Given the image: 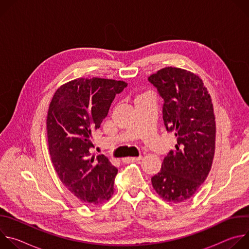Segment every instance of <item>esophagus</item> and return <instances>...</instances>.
I'll return each instance as SVG.
<instances>
[{"label": "esophagus", "mask_w": 249, "mask_h": 249, "mask_svg": "<svg viewBox=\"0 0 249 249\" xmlns=\"http://www.w3.org/2000/svg\"><path fill=\"white\" fill-rule=\"evenodd\" d=\"M142 160V157H137V158H124L122 159V161L124 163H130V162H136L140 161Z\"/></svg>", "instance_id": "34e87169"}]
</instances>
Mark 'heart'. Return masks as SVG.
<instances>
[{
	"label": "heart",
	"instance_id": "1",
	"mask_svg": "<svg viewBox=\"0 0 249 249\" xmlns=\"http://www.w3.org/2000/svg\"><path fill=\"white\" fill-rule=\"evenodd\" d=\"M149 93H142V94H139L137 97H136V99L135 100H138V99H140V98H142V97H144V96H146V95H148Z\"/></svg>",
	"mask_w": 249,
	"mask_h": 249
}]
</instances>
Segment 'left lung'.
I'll use <instances>...</instances> for the list:
<instances>
[{
	"instance_id": "8db88e82",
	"label": "left lung",
	"mask_w": 249,
	"mask_h": 249,
	"mask_svg": "<svg viewBox=\"0 0 249 249\" xmlns=\"http://www.w3.org/2000/svg\"><path fill=\"white\" fill-rule=\"evenodd\" d=\"M148 80L163 99L166 131L174 132L177 138L175 150L164 157L152 184L163 200L181 203L205 181L214 159L216 123L212 99L202 80L183 69L166 67Z\"/></svg>"
}]
</instances>
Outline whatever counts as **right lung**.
<instances>
[{
	"label": "right lung",
	"instance_id": "add662e5",
	"mask_svg": "<svg viewBox=\"0 0 249 249\" xmlns=\"http://www.w3.org/2000/svg\"><path fill=\"white\" fill-rule=\"evenodd\" d=\"M126 87L123 81L77 79L60 87L50 102L46 124L51 161L62 183L85 203L101 204L114 192L118 169L103 155L91 157L90 136Z\"/></svg>",
	"mask_w": 249,
	"mask_h": 249
}]
</instances>
